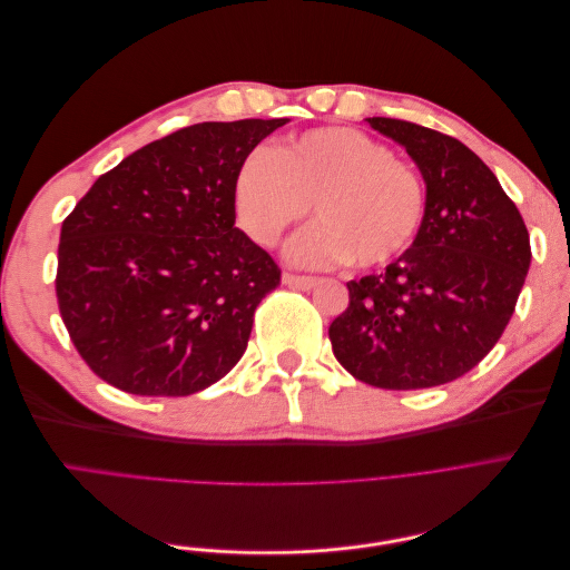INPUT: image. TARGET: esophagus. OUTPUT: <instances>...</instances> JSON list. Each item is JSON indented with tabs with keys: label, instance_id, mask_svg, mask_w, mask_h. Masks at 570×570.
<instances>
[{
	"label": "esophagus",
	"instance_id": "34e87169",
	"mask_svg": "<svg viewBox=\"0 0 570 570\" xmlns=\"http://www.w3.org/2000/svg\"><path fill=\"white\" fill-rule=\"evenodd\" d=\"M283 283L289 287H297V289H312L318 285V278H312V275H292L285 273L283 275Z\"/></svg>",
	"mask_w": 570,
	"mask_h": 570
}]
</instances>
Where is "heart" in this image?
<instances>
[{
    "instance_id": "1",
    "label": "heart",
    "mask_w": 570,
    "mask_h": 570,
    "mask_svg": "<svg viewBox=\"0 0 570 570\" xmlns=\"http://www.w3.org/2000/svg\"><path fill=\"white\" fill-rule=\"evenodd\" d=\"M312 204L318 223L287 245L292 262L373 268L416 239L425 189L416 170L354 128L308 130L268 154H249L237 168L235 216L256 245H281Z\"/></svg>"
}]
</instances>
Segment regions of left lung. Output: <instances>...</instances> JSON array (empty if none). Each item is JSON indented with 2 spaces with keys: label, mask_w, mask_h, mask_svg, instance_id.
Wrapping results in <instances>:
<instances>
[{
  "label": "left lung",
  "mask_w": 570,
  "mask_h": 570,
  "mask_svg": "<svg viewBox=\"0 0 570 570\" xmlns=\"http://www.w3.org/2000/svg\"><path fill=\"white\" fill-rule=\"evenodd\" d=\"M366 124L406 149L425 183L416 239L381 275L350 281L327 335L356 381L383 390L452 383L502 337L530 268L525 223L456 137L409 120Z\"/></svg>",
  "instance_id": "8db88e82"
}]
</instances>
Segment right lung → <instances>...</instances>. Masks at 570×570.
<instances>
[{
  "instance_id": "1",
  "label": "right lung",
  "mask_w": 570,
  "mask_h": 570,
  "mask_svg": "<svg viewBox=\"0 0 570 570\" xmlns=\"http://www.w3.org/2000/svg\"><path fill=\"white\" fill-rule=\"evenodd\" d=\"M285 124L245 118L170 132L99 176L63 220L59 312L101 381L187 396L243 358L281 268L235 228L233 180Z\"/></svg>"
}]
</instances>
